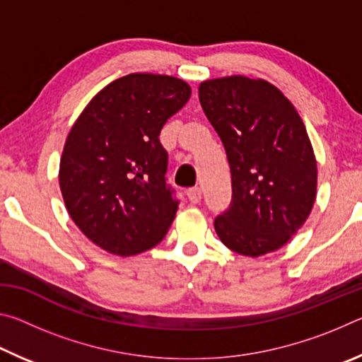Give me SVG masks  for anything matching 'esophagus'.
Masks as SVG:
<instances>
[{
  "instance_id": "1",
  "label": "esophagus",
  "mask_w": 362,
  "mask_h": 362,
  "mask_svg": "<svg viewBox=\"0 0 362 362\" xmlns=\"http://www.w3.org/2000/svg\"><path fill=\"white\" fill-rule=\"evenodd\" d=\"M187 196H188L189 203L198 204L201 201V196H203V193H201V188H192V189H188Z\"/></svg>"
}]
</instances>
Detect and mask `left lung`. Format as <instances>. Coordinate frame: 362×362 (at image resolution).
Instances as JSON below:
<instances>
[{"label": "left lung", "instance_id": "left-lung-1", "mask_svg": "<svg viewBox=\"0 0 362 362\" xmlns=\"http://www.w3.org/2000/svg\"><path fill=\"white\" fill-rule=\"evenodd\" d=\"M199 102L231 170L230 209L214 222L220 241L246 257L274 252L297 235L316 199V158L303 121L262 78L206 79Z\"/></svg>", "mask_w": 362, "mask_h": 362}]
</instances>
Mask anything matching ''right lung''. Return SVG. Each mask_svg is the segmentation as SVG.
<instances>
[{
	"mask_svg": "<svg viewBox=\"0 0 362 362\" xmlns=\"http://www.w3.org/2000/svg\"><path fill=\"white\" fill-rule=\"evenodd\" d=\"M189 95L180 78L131 73L99 90L73 122L59 185L71 220L95 246L129 257L166 236L177 201L159 132Z\"/></svg>",
	"mask_w": 362,
	"mask_h": 362,
	"instance_id": "obj_1",
	"label": "right lung"
}]
</instances>
